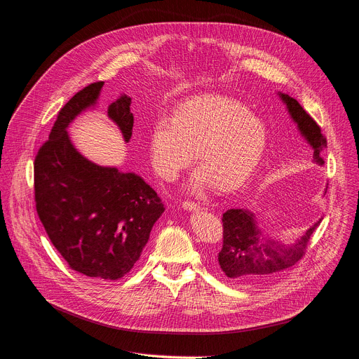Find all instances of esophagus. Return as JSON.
<instances>
[{
    "instance_id": "34e87169",
    "label": "esophagus",
    "mask_w": 359,
    "mask_h": 359,
    "mask_svg": "<svg viewBox=\"0 0 359 359\" xmlns=\"http://www.w3.org/2000/svg\"><path fill=\"white\" fill-rule=\"evenodd\" d=\"M183 208L184 210H189V211H196V210H200V204L196 203V201H191V200H186L182 203Z\"/></svg>"
}]
</instances>
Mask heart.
I'll return each instance as SVG.
<instances>
[{
	"label": "heart",
	"instance_id": "b5f03b06",
	"mask_svg": "<svg viewBox=\"0 0 359 359\" xmlns=\"http://www.w3.org/2000/svg\"><path fill=\"white\" fill-rule=\"evenodd\" d=\"M268 142L261 119L240 101L201 95L183 102L173 116L161 115L149 140L155 172L172 182L187 169L197 151L201 168L189 182L191 191L241 187L259 165Z\"/></svg>",
	"mask_w": 359,
	"mask_h": 359
}]
</instances>
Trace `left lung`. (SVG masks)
I'll return each mask as SVG.
<instances>
[{
    "label": "left lung",
    "instance_id": "left-lung-1",
    "mask_svg": "<svg viewBox=\"0 0 359 359\" xmlns=\"http://www.w3.org/2000/svg\"><path fill=\"white\" fill-rule=\"evenodd\" d=\"M279 95L287 105L299 131L313 148L314 162L323 165L321 151L327 148V140L321 134V128L297 100L283 93ZM320 221L311 225L296 244L283 245L262 235L252 212L244 208H229L222 214L224 240L217 264L224 275L236 283L254 285L264 282L303 258L310 236L320 225Z\"/></svg>",
    "mask_w": 359,
    "mask_h": 359
}]
</instances>
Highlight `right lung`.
Wrapping results in <instances>:
<instances>
[{"instance_id": "obj_1", "label": "right lung", "mask_w": 359, "mask_h": 359, "mask_svg": "<svg viewBox=\"0 0 359 359\" xmlns=\"http://www.w3.org/2000/svg\"><path fill=\"white\" fill-rule=\"evenodd\" d=\"M104 81L76 93L59 111L34 163L36 212L67 265L91 279L116 280L140 259L165 211L158 193L135 173L98 166L73 147L67 127L95 104ZM131 98L109 104L108 116L131 140Z\"/></svg>"}]
</instances>
